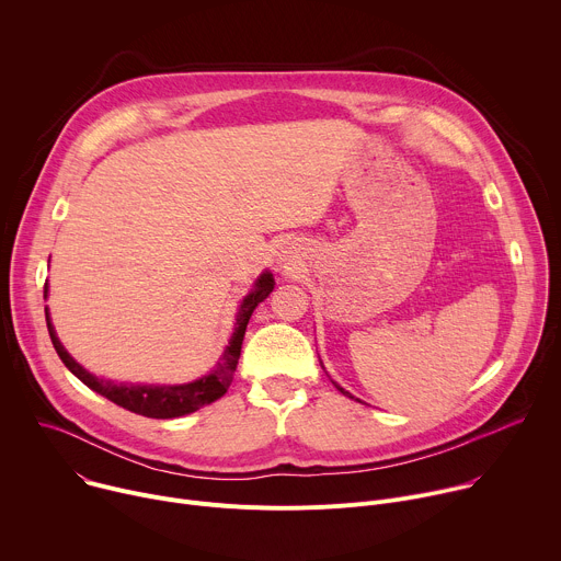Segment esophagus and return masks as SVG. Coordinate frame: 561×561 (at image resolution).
<instances>
[{
  "instance_id": "esophagus-1",
  "label": "esophagus",
  "mask_w": 561,
  "mask_h": 561,
  "mask_svg": "<svg viewBox=\"0 0 561 561\" xmlns=\"http://www.w3.org/2000/svg\"><path fill=\"white\" fill-rule=\"evenodd\" d=\"M295 264H297V257H295V253H290V251H284V253L279 255V266H282L284 271H293V268H295Z\"/></svg>"
}]
</instances>
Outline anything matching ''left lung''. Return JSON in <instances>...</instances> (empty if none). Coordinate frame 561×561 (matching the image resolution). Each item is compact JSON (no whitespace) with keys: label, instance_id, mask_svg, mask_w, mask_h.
<instances>
[{"label":"left lung","instance_id":"1","mask_svg":"<svg viewBox=\"0 0 561 561\" xmlns=\"http://www.w3.org/2000/svg\"><path fill=\"white\" fill-rule=\"evenodd\" d=\"M333 383H335V381H333ZM335 386H337V383H335ZM337 390H340V392H344V394H348V397H353V394H351V392H348V390H344V388H342V386H337Z\"/></svg>","mask_w":561,"mask_h":561}]
</instances>
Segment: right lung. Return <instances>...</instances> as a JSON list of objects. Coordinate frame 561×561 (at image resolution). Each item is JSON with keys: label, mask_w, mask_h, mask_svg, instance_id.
<instances>
[{"label": "right lung", "mask_w": 561, "mask_h": 561, "mask_svg": "<svg viewBox=\"0 0 561 561\" xmlns=\"http://www.w3.org/2000/svg\"><path fill=\"white\" fill-rule=\"evenodd\" d=\"M275 288V279L273 275L266 271L257 277L253 290L244 297V301L239 304V312H237V324H234V333L221 355V359L215 364V368L188 383H178V386H146V383H115L111 379H102L95 377L93 373H89L84 366H79L61 346L59 337L55 335V329L50 324L48 317V308H46V327L50 333V342L59 355V359L64 362V366L77 377L82 379L91 390L104 394L106 399H111L113 404L144 415V417H152V420H173V417H182L188 413L199 411L202 407H208L228 390L234 368H237V359L239 353H242V342H244V333L249 327V319L255 310V306L260 301H264ZM48 295V284H44V299Z\"/></svg>", "instance_id": "1"}]
</instances>
